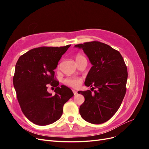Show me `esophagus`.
<instances>
[{
    "instance_id": "obj_1",
    "label": "esophagus",
    "mask_w": 149,
    "mask_h": 149,
    "mask_svg": "<svg viewBox=\"0 0 149 149\" xmlns=\"http://www.w3.org/2000/svg\"><path fill=\"white\" fill-rule=\"evenodd\" d=\"M73 92L74 93V95H76V94H78V92L76 91H75V90H73Z\"/></svg>"
}]
</instances>
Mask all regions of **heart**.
Wrapping results in <instances>:
<instances>
[{"label": "heart", "instance_id": "obj_1", "mask_svg": "<svg viewBox=\"0 0 149 149\" xmlns=\"http://www.w3.org/2000/svg\"><path fill=\"white\" fill-rule=\"evenodd\" d=\"M82 58H85L84 56L80 55V54H78L76 56V61H78L79 60L82 59ZM60 66V65H58V67ZM83 81V79L81 77H77V76H73V77H68L65 79V83L69 86H71L72 88H78L79 86L81 84Z\"/></svg>", "mask_w": 149, "mask_h": 149}]
</instances>
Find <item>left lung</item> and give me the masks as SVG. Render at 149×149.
<instances>
[{
	"mask_svg": "<svg viewBox=\"0 0 149 149\" xmlns=\"http://www.w3.org/2000/svg\"><path fill=\"white\" fill-rule=\"evenodd\" d=\"M82 48L93 65L84 82L91 91H78L84 97L79 107L82 118L89 123L102 124L118 111L126 93L127 69L123 56L104 43L93 41L76 45Z\"/></svg>",
	"mask_w": 149,
	"mask_h": 149,
	"instance_id": "left-lung-1",
	"label": "left lung"
}]
</instances>
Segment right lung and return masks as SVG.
Returning <instances> with one entry per match:
<instances>
[{"label":"right lung","mask_w":149,"mask_h":149,"mask_svg":"<svg viewBox=\"0 0 149 149\" xmlns=\"http://www.w3.org/2000/svg\"><path fill=\"white\" fill-rule=\"evenodd\" d=\"M70 46L35 48L17 62L13 83L17 100L26 118L35 124L46 125L58 120L64 104L74 95L67 86H58L54 71ZM49 85L56 88L54 96L47 91Z\"/></svg>","instance_id":"right-lung-1"}]
</instances>
